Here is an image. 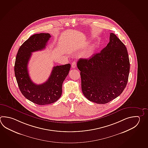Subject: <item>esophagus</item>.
<instances>
[{
	"label": "esophagus",
	"mask_w": 148,
	"mask_h": 148,
	"mask_svg": "<svg viewBox=\"0 0 148 148\" xmlns=\"http://www.w3.org/2000/svg\"><path fill=\"white\" fill-rule=\"evenodd\" d=\"M76 67V62L74 61V62H73L72 63V67L73 69H75Z\"/></svg>",
	"instance_id": "1"
}]
</instances>
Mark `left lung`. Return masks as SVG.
<instances>
[{
	"label": "left lung",
	"instance_id": "left-lung-1",
	"mask_svg": "<svg viewBox=\"0 0 148 148\" xmlns=\"http://www.w3.org/2000/svg\"><path fill=\"white\" fill-rule=\"evenodd\" d=\"M82 92L88 100L106 104L119 97L127 86L130 61L127 48L114 34L110 33L105 48L88 59L81 58Z\"/></svg>",
	"mask_w": 148,
	"mask_h": 148
}]
</instances>
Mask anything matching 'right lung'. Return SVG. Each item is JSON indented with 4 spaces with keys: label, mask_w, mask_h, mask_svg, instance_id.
<instances>
[{
    "label": "right lung",
    "mask_w": 148,
    "mask_h": 148,
    "mask_svg": "<svg viewBox=\"0 0 148 148\" xmlns=\"http://www.w3.org/2000/svg\"><path fill=\"white\" fill-rule=\"evenodd\" d=\"M51 37L48 33L32 35L19 48L16 58L14 71L19 90L27 99L38 105L51 104L60 98L63 83L71 68L69 64L53 67L48 79L42 84L31 80L27 66L32 53L45 48Z\"/></svg>",
    "instance_id": "add662e5"
}]
</instances>
